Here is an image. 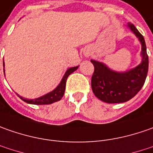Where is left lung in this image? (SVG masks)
<instances>
[{"label": "left lung", "instance_id": "1", "mask_svg": "<svg viewBox=\"0 0 153 153\" xmlns=\"http://www.w3.org/2000/svg\"><path fill=\"white\" fill-rule=\"evenodd\" d=\"M127 27L138 38L141 45V62L139 65L125 72L114 71L105 63L91 60L95 70L91 78V88L95 96L107 103L125 102L140 91L148 72V56L144 37L134 24Z\"/></svg>", "mask_w": 153, "mask_h": 153}]
</instances>
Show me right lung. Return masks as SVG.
Returning a JSON list of instances; mask_svg holds the SVG:
<instances>
[{
  "label": "right lung",
  "mask_w": 153,
  "mask_h": 153,
  "mask_svg": "<svg viewBox=\"0 0 153 153\" xmlns=\"http://www.w3.org/2000/svg\"><path fill=\"white\" fill-rule=\"evenodd\" d=\"M3 67H5L4 62H3ZM78 68H79V66L73 67V68H68L65 73V74L62 77L60 84L56 87L53 91H51V92L47 93V94H45L42 97L35 98V99H26V98H23L22 97H20L19 94H17V95L25 102L29 103V104H34V105H46V104H51V103H54L56 102H58V101H60L62 97H63V95H64L68 77L73 72L77 70ZM3 70H4V74H5V69L4 68H3Z\"/></svg>",
  "instance_id": "obj_1"
}]
</instances>
